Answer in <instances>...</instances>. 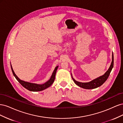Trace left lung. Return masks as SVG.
<instances>
[{
  "label": "left lung",
  "instance_id": "left-lung-1",
  "mask_svg": "<svg viewBox=\"0 0 123 123\" xmlns=\"http://www.w3.org/2000/svg\"><path fill=\"white\" fill-rule=\"evenodd\" d=\"M113 63H114V58H113V54L112 53V60L111 62V65L109 69L107 71V72L104 74L103 75L100 76L97 79H96L94 80L90 81L89 83H80L79 81H76L74 79H73V80L74 82L75 83L77 86L79 87L83 88L86 89H94L96 88H98L100 86L102 85L105 82L106 80L108 78L110 73L112 70L113 67Z\"/></svg>",
  "mask_w": 123,
  "mask_h": 123
}]
</instances>
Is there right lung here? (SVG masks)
Here are the masks:
<instances>
[{
    "label": "right lung",
    "instance_id": "add662e5",
    "mask_svg": "<svg viewBox=\"0 0 123 123\" xmlns=\"http://www.w3.org/2000/svg\"><path fill=\"white\" fill-rule=\"evenodd\" d=\"M11 69H12V71L13 72V75L15 76V77L16 78V79L18 81V82H19L25 89H27L28 90L31 91H40L44 90V89H46V88L49 87L54 82V81L55 80V78L56 72L57 69L58 68V66H57L55 68L54 71L52 73V75L50 79L49 80L43 84L39 85V84H33V83L26 82V81L20 80L19 78L16 76V74H15L14 71L13 70V68L12 67V66H11Z\"/></svg>",
    "mask_w": 123,
    "mask_h": 123
}]
</instances>
